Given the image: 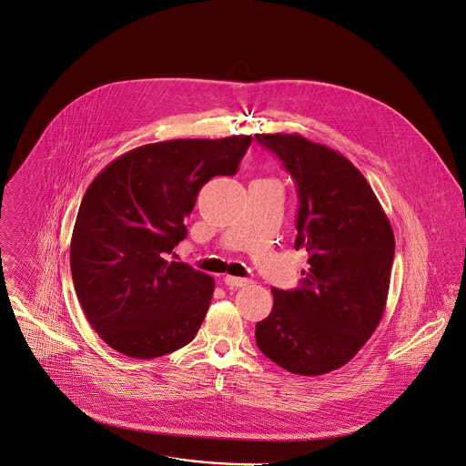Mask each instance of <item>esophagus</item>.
Masks as SVG:
<instances>
[{
    "label": "esophagus",
    "instance_id": "1",
    "mask_svg": "<svg viewBox=\"0 0 466 466\" xmlns=\"http://www.w3.org/2000/svg\"><path fill=\"white\" fill-rule=\"evenodd\" d=\"M223 282L230 288H241V286H247L248 279H243V278H234V276H225Z\"/></svg>",
    "mask_w": 466,
    "mask_h": 466
}]
</instances>
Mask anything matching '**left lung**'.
I'll return each mask as SVG.
<instances>
[{"label": "left lung", "instance_id": "left-lung-1", "mask_svg": "<svg viewBox=\"0 0 466 466\" xmlns=\"http://www.w3.org/2000/svg\"><path fill=\"white\" fill-rule=\"evenodd\" d=\"M256 138L295 180V248L309 254L299 288H272L274 308L256 324L258 348L286 371L320 376L346 366L383 317L392 227L364 175L344 155L299 133Z\"/></svg>", "mask_w": 466, "mask_h": 466}]
</instances>
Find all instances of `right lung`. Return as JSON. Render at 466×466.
Listing matches in <instances>:
<instances>
[{
  "instance_id": "right-lung-1",
  "label": "right lung",
  "mask_w": 466,
  "mask_h": 466,
  "mask_svg": "<svg viewBox=\"0 0 466 466\" xmlns=\"http://www.w3.org/2000/svg\"><path fill=\"white\" fill-rule=\"evenodd\" d=\"M250 144L247 135L146 144L95 177L77 212L70 267L81 308L109 348L149 360L196 337L214 279L169 254L187 236L199 188L236 175Z\"/></svg>"
}]
</instances>
